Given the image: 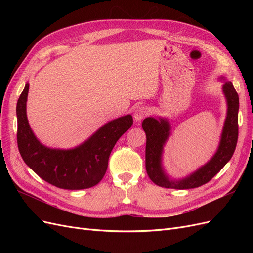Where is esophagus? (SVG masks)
I'll return each mask as SVG.
<instances>
[{"instance_id": "obj_1", "label": "esophagus", "mask_w": 253, "mask_h": 253, "mask_svg": "<svg viewBox=\"0 0 253 253\" xmlns=\"http://www.w3.org/2000/svg\"><path fill=\"white\" fill-rule=\"evenodd\" d=\"M150 113V110L148 108H145V106H139V108H137L134 112V119L136 121H140L141 119H143L147 115Z\"/></svg>"}]
</instances>
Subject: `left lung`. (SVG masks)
Wrapping results in <instances>:
<instances>
[{
    "instance_id": "8db88e82",
    "label": "left lung",
    "mask_w": 253,
    "mask_h": 253,
    "mask_svg": "<svg viewBox=\"0 0 253 253\" xmlns=\"http://www.w3.org/2000/svg\"><path fill=\"white\" fill-rule=\"evenodd\" d=\"M223 91L227 100V117L224 124L218 149L213 157L194 173L180 180H171L162 166L164 145L170 136V124L164 118L148 117L142 121V128L147 136L145 144V170L155 185L171 189H192L210 181L231 159L239 137V95L233 84L226 81Z\"/></svg>"
}]
</instances>
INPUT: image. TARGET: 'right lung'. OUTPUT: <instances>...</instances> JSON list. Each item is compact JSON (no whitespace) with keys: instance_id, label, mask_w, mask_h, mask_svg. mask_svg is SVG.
<instances>
[{"instance_id":"1","label":"right lung","mask_w":253,"mask_h":253,"mask_svg":"<svg viewBox=\"0 0 253 253\" xmlns=\"http://www.w3.org/2000/svg\"><path fill=\"white\" fill-rule=\"evenodd\" d=\"M28 89L26 83L17 103V140L23 160L43 180L60 189L81 190L96 186L108 169L114 145L133 125L131 115L108 122L77 148L50 149L37 139L29 126Z\"/></svg>"}]
</instances>
